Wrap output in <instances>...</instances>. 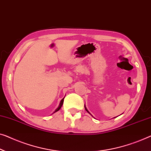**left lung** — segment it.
Wrapping results in <instances>:
<instances>
[{
    "instance_id": "obj_1",
    "label": "left lung",
    "mask_w": 151,
    "mask_h": 151,
    "mask_svg": "<svg viewBox=\"0 0 151 151\" xmlns=\"http://www.w3.org/2000/svg\"><path fill=\"white\" fill-rule=\"evenodd\" d=\"M85 110H86V111H87V112H88V111H87V109H86V108H85Z\"/></svg>"
}]
</instances>
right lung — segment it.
<instances>
[{
  "mask_svg": "<svg viewBox=\"0 0 151 151\" xmlns=\"http://www.w3.org/2000/svg\"><path fill=\"white\" fill-rule=\"evenodd\" d=\"M64 98H63V99H62V100H61V102H60V106H59V107H58V109H56L55 111H54V112H57V111H59V110H60V109H61L62 106V104H63V102H64ZM54 112H53V113H54Z\"/></svg>",
  "mask_w": 151,
  "mask_h": 151,
  "instance_id": "obj_1",
  "label": "right lung"
}]
</instances>
